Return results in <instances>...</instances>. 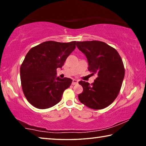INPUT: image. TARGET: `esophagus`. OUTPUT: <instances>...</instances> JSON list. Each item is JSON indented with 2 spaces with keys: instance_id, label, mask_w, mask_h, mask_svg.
Masks as SVG:
<instances>
[{
  "instance_id": "34e87169",
  "label": "esophagus",
  "mask_w": 146,
  "mask_h": 146,
  "mask_svg": "<svg viewBox=\"0 0 146 146\" xmlns=\"http://www.w3.org/2000/svg\"><path fill=\"white\" fill-rule=\"evenodd\" d=\"M78 82V81L77 80H76V79H73V81H72V85L77 84Z\"/></svg>"
}]
</instances>
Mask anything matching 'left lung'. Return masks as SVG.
I'll return each mask as SVG.
<instances>
[{"instance_id":"8db88e82","label":"left lung","mask_w":146,"mask_h":146,"mask_svg":"<svg viewBox=\"0 0 146 146\" xmlns=\"http://www.w3.org/2000/svg\"><path fill=\"white\" fill-rule=\"evenodd\" d=\"M76 47L84 54L88 70L97 78L90 84L81 80L82 93L78 95L81 103L93 110H102L112 104L119 93L125 70L117 51L104 42H76Z\"/></svg>"}]
</instances>
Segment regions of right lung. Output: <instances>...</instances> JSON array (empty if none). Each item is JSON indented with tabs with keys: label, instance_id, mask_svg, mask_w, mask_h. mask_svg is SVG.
Segmentation results:
<instances>
[{
	"label": "right lung",
	"instance_id": "1",
	"mask_svg": "<svg viewBox=\"0 0 146 146\" xmlns=\"http://www.w3.org/2000/svg\"><path fill=\"white\" fill-rule=\"evenodd\" d=\"M75 48L76 41H46L32 48L26 54L20 73L23 93L32 106L44 110L61 100L72 80L56 76V69L62 68Z\"/></svg>",
	"mask_w": 146,
	"mask_h": 146
}]
</instances>
